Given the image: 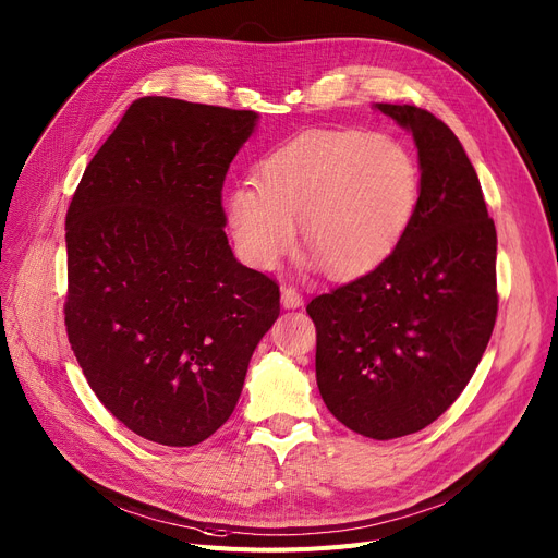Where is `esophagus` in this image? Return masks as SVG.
I'll return each mask as SVG.
<instances>
[{"mask_svg":"<svg viewBox=\"0 0 558 558\" xmlns=\"http://www.w3.org/2000/svg\"><path fill=\"white\" fill-rule=\"evenodd\" d=\"M280 299H282V305H284L287 310H294V307H301V305H303V294H301V291H299L296 287H291V284H284V287L280 289Z\"/></svg>","mask_w":558,"mask_h":558,"instance_id":"esophagus-1","label":"esophagus"}]
</instances>
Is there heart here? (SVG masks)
<instances>
[{
    "label": "heart",
    "mask_w": 558,
    "mask_h": 558,
    "mask_svg": "<svg viewBox=\"0 0 558 558\" xmlns=\"http://www.w3.org/2000/svg\"><path fill=\"white\" fill-rule=\"evenodd\" d=\"M421 198V165L409 146L357 129L307 131L257 165L255 181L226 194L238 255L274 269L303 240L335 276L379 267L400 246Z\"/></svg>",
    "instance_id": "obj_1"
}]
</instances>
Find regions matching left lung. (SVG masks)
<instances>
[{
  "label": "left lung",
  "instance_id": "obj_1",
  "mask_svg": "<svg viewBox=\"0 0 558 558\" xmlns=\"http://www.w3.org/2000/svg\"><path fill=\"white\" fill-rule=\"evenodd\" d=\"M412 131L421 198L379 267L312 299L316 385L332 416L377 441L414 434L471 383L497 316V234L457 135L409 104H375Z\"/></svg>",
  "mask_w": 558,
  "mask_h": 558
}]
</instances>
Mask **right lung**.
<instances>
[{
  "mask_svg": "<svg viewBox=\"0 0 558 558\" xmlns=\"http://www.w3.org/2000/svg\"><path fill=\"white\" fill-rule=\"evenodd\" d=\"M253 110L142 97L87 165L65 219V326L87 385L131 432L185 448L240 400L280 287L234 259L228 167Z\"/></svg>",
  "mask_w": 558,
  "mask_h": 558,
  "instance_id": "1",
  "label": "right lung"
}]
</instances>
